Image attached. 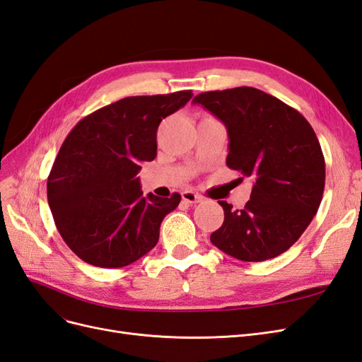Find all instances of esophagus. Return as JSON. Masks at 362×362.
Segmentation results:
<instances>
[{"mask_svg":"<svg viewBox=\"0 0 362 362\" xmlns=\"http://www.w3.org/2000/svg\"><path fill=\"white\" fill-rule=\"evenodd\" d=\"M181 198H182L184 202H187V204H199V202H202V196L192 192V190L182 192L181 193Z\"/></svg>","mask_w":362,"mask_h":362,"instance_id":"34e87169","label":"esophagus"}]
</instances>
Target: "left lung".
<instances>
[{
	"instance_id": "left-lung-1",
	"label": "left lung",
	"mask_w": 362,
	"mask_h": 362,
	"mask_svg": "<svg viewBox=\"0 0 362 362\" xmlns=\"http://www.w3.org/2000/svg\"><path fill=\"white\" fill-rule=\"evenodd\" d=\"M226 127V166L254 180L243 210L223 206L210 237L225 254L266 261L290 249L311 223L325 190V157L313 127L298 110L255 87L194 96Z\"/></svg>"
}]
</instances>
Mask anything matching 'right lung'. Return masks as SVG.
Returning a JSON list of instances; mask_svg holds the SVG:
<instances>
[{
  "mask_svg": "<svg viewBox=\"0 0 362 362\" xmlns=\"http://www.w3.org/2000/svg\"><path fill=\"white\" fill-rule=\"evenodd\" d=\"M192 96V90L128 96L83 117L68 134L47 192L54 222L76 257L119 269L157 245L163 218L181 194L145 196L137 173L141 163L157 157L161 120Z\"/></svg>",
  "mask_w": 362,
  "mask_h": 362,
  "instance_id": "right-lung-1",
  "label": "right lung"
}]
</instances>
